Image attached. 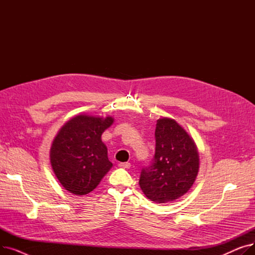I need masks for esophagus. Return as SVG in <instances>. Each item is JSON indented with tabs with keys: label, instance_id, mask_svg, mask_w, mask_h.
I'll return each instance as SVG.
<instances>
[{
	"label": "esophagus",
	"instance_id": "esophagus-1",
	"mask_svg": "<svg viewBox=\"0 0 255 255\" xmlns=\"http://www.w3.org/2000/svg\"><path fill=\"white\" fill-rule=\"evenodd\" d=\"M119 166L122 168H130L131 164L129 162H121V163H119Z\"/></svg>",
	"mask_w": 255,
	"mask_h": 255
}]
</instances>
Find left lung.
<instances>
[{"label": "left lung", "instance_id": "left-lung-1", "mask_svg": "<svg viewBox=\"0 0 255 255\" xmlns=\"http://www.w3.org/2000/svg\"><path fill=\"white\" fill-rule=\"evenodd\" d=\"M155 155L150 165L141 169L139 186L154 203L173 202L193 185L199 158L193 139L175 120H157Z\"/></svg>", "mask_w": 255, "mask_h": 255}]
</instances>
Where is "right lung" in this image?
Wrapping results in <instances>:
<instances>
[{"instance_id":"1","label":"right lung","mask_w":255,"mask_h":255,"mask_svg":"<svg viewBox=\"0 0 255 255\" xmlns=\"http://www.w3.org/2000/svg\"><path fill=\"white\" fill-rule=\"evenodd\" d=\"M113 122L112 117L79 115L61 128L51 145L50 163L66 190L75 195L88 194L111 169L113 163L101 135Z\"/></svg>"}]
</instances>
